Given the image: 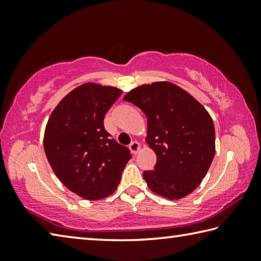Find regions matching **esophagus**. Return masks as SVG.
<instances>
[{
	"mask_svg": "<svg viewBox=\"0 0 261 261\" xmlns=\"http://www.w3.org/2000/svg\"><path fill=\"white\" fill-rule=\"evenodd\" d=\"M130 151L134 153V154H137L138 153L139 151H140V148H141V145H140V143L139 141H132V143L130 144Z\"/></svg>",
	"mask_w": 261,
	"mask_h": 261,
	"instance_id": "obj_1",
	"label": "esophagus"
}]
</instances>
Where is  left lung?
Wrapping results in <instances>:
<instances>
[{
    "mask_svg": "<svg viewBox=\"0 0 261 261\" xmlns=\"http://www.w3.org/2000/svg\"><path fill=\"white\" fill-rule=\"evenodd\" d=\"M123 99L147 117L145 140L156 154L154 170L143 173L149 190L170 200L193 192L215 154L213 120L204 106L169 82L145 84Z\"/></svg>",
    "mask_w": 261,
    "mask_h": 261,
    "instance_id": "1",
    "label": "left lung"
}]
</instances>
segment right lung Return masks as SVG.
Wrapping results in <instances>:
<instances>
[{
	"instance_id": "add662e5",
	"label": "right lung",
	"mask_w": 261,
	"mask_h": 261,
	"mask_svg": "<svg viewBox=\"0 0 261 261\" xmlns=\"http://www.w3.org/2000/svg\"><path fill=\"white\" fill-rule=\"evenodd\" d=\"M122 90L85 83L62 99L48 118L43 148L53 171L70 191L100 200L116 191L131 159L129 148L110 139L103 118Z\"/></svg>"
}]
</instances>
